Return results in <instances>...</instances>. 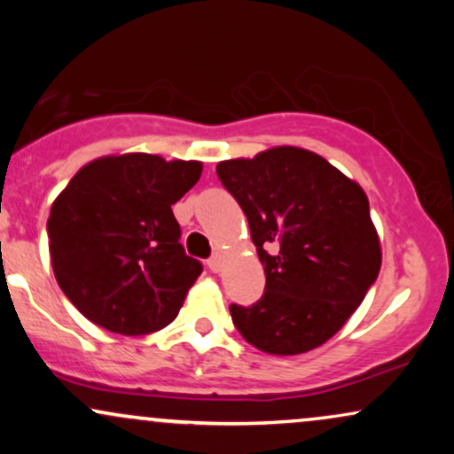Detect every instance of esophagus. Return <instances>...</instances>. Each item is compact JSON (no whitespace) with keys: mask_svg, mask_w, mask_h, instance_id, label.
<instances>
[{"mask_svg":"<svg viewBox=\"0 0 454 454\" xmlns=\"http://www.w3.org/2000/svg\"><path fill=\"white\" fill-rule=\"evenodd\" d=\"M207 267H209L213 273H220L222 267H223V258L220 256V254H215V256L209 258V262H207Z\"/></svg>","mask_w":454,"mask_h":454,"instance_id":"1","label":"esophagus"}]
</instances>
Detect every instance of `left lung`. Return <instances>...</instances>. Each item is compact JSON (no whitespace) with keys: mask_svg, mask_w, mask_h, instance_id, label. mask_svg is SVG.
<instances>
[{"mask_svg":"<svg viewBox=\"0 0 454 454\" xmlns=\"http://www.w3.org/2000/svg\"><path fill=\"white\" fill-rule=\"evenodd\" d=\"M217 176L241 205L267 275L260 301L231 305L237 331L278 356L322 346L363 303L382 264L363 187L299 147L220 161Z\"/></svg>","mask_w":454,"mask_h":454,"instance_id":"1","label":"left lung"}]
</instances>
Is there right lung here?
Wrapping results in <instances>:
<instances>
[{
	"instance_id": "add662e5",
	"label": "right lung",
	"mask_w": 454,
	"mask_h": 454,
	"mask_svg": "<svg viewBox=\"0 0 454 454\" xmlns=\"http://www.w3.org/2000/svg\"><path fill=\"white\" fill-rule=\"evenodd\" d=\"M200 173V161L108 155L55 198L46 222L55 279L87 320L129 337L175 320L202 264L179 243L170 207Z\"/></svg>"
}]
</instances>
